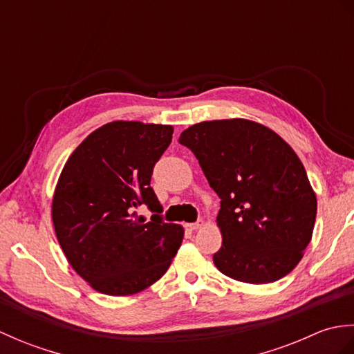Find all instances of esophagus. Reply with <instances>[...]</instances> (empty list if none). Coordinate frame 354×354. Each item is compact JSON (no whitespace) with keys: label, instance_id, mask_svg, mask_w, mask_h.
I'll return each instance as SVG.
<instances>
[{"label":"esophagus","instance_id":"1","mask_svg":"<svg viewBox=\"0 0 354 354\" xmlns=\"http://www.w3.org/2000/svg\"><path fill=\"white\" fill-rule=\"evenodd\" d=\"M204 225H205V222L201 219V221H198L196 223H187L185 228L189 230V231H196V230H201L202 227H204Z\"/></svg>","mask_w":354,"mask_h":354}]
</instances>
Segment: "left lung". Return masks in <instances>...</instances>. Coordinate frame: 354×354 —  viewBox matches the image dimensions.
<instances>
[{
    "label": "left lung",
    "instance_id": "left-lung-1",
    "mask_svg": "<svg viewBox=\"0 0 354 354\" xmlns=\"http://www.w3.org/2000/svg\"><path fill=\"white\" fill-rule=\"evenodd\" d=\"M179 142L198 158L221 198L216 268L250 284L288 275L303 259L317 219V194L295 150L245 118L196 123Z\"/></svg>",
    "mask_w": 354,
    "mask_h": 354
}]
</instances>
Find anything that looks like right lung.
Masks as SVG:
<instances>
[{
  "label": "right lung",
  "instance_id": "add662e5",
  "mask_svg": "<svg viewBox=\"0 0 354 354\" xmlns=\"http://www.w3.org/2000/svg\"><path fill=\"white\" fill-rule=\"evenodd\" d=\"M173 126L111 122L70 155L51 202L55 232L71 268L97 292L127 297L167 272L184 228L165 223L150 187L153 165L171 142ZM140 205L158 212L152 223Z\"/></svg>",
  "mask_w": 354,
  "mask_h": 354
}]
</instances>
